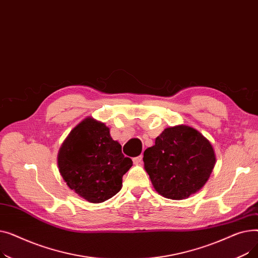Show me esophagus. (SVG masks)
I'll return each mask as SVG.
<instances>
[{
    "label": "esophagus",
    "mask_w": 258,
    "mask_h": 258,
    "mask_svg": "<svg viewBox=\"0 0 258 258\" xmlns=\"http://www.w3.org/2000/svg\"><path fill=\"white\" fill-rule=\"evenodd\" d=\"M142 158H143V156H142V155H141V156H138V157H136V158H134V159H133L134 164H136V165L140 164L141 162H142Z\"/></svg>",
    "instance_id": "esophagus-1"
}]
</instances>
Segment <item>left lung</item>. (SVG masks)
Wrapping results in <instances>:
<instances>
[{"instance_id": "1", "label": "left lung", "mask_w": 258, "mask_h": 258, "mask_svg": "<svg viewBox=\"0 0 258 258\" xmlns=\"http://www.w3.org/2000/svg\"><path fill=\"white\" fill-rule=\"evenodd\" d=\"M145 171L155 190L170 200H184L206 184L216 157L210 141L196 128L169 126L143 154Z\"/></svg>"}]
</instances>
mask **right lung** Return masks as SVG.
I'll return each mask as SVG.
<instances>
[{
    "instance_id": "add662e5",
    "label": "right lung",
    "mask_w": 258,
    "mask_h": 258,
    "mask_svg": "<svg viewBox=\"0 0 258 258\" xmlns=\"http://www.w3.org/2000/svg\"><path fill=\"white\" fill-rule=\"evenodd\" d=\"M59 173L68 187L90 203L113 198L122 187V177L132 167L119 142L113 140L103 122L88 117L62 142L58 155Z\"/></svg>"
}]
</instances>
